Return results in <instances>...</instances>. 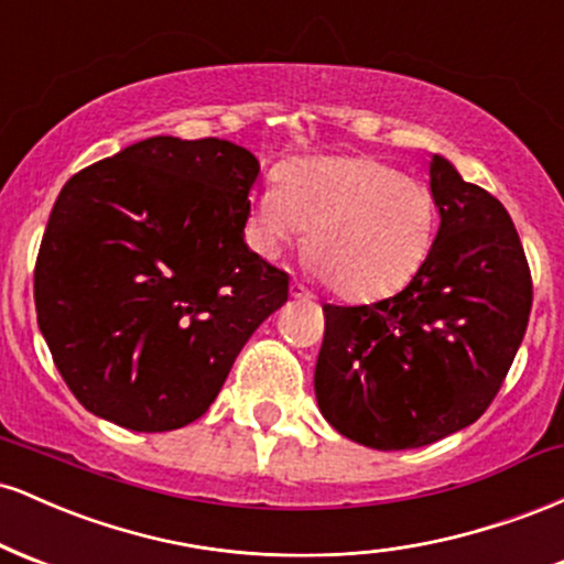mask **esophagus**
Returning a JSON list of instances; mask_svg holds the SVG:
<instances>
[{"instance_id":"obj_1","label":"esophagus","mask_w":564,"mask_h":564,"mask_svg":"<svg viewBox=\"0 0 564 564\" xmlns=\"http://www.w3.org/2000/svg\"><path fill=\"white\" fill-rule=\"evenodd\" d=\"M291 296H294V300H307L310 289L300 281H291Z\"/></svg>"}]
</instances>
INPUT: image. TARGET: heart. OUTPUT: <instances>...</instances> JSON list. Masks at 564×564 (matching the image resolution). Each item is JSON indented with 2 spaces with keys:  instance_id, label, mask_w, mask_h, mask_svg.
I'll list each match as a JSON object with an SVG mask.
<instances>
[{
  "instance_id": "b5f03b06",
  "label": "heart",
  "mask_w": 564,
  "mask_h": 564,
  "mask_svg": "<svg viewBox=\"0 0 564 564\" xmlns=\"http://www.w3.org/2000/svg\"><path fill=\"white\" fill-rule=\"evenodd\" d=\"M435 225L430 187L371 156L291 161L251 209V236L264 254L310 228V264L347 300H381L411 283Z\"/></svg>"
}]
</instances>
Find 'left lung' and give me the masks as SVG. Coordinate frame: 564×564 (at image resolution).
Segmentation results:
<instances>
[{
    "mask_svg": "<svg viewBox=\"0 0 564 564\" xmlns=\"http://www.w3.org/2000/svg\"><path fill=\"white\" fill-rule=\"evenodd\" d=\"M440 230L400 294L323 304L315 398L336 432L377 451L422 448L488 411L525 336L533 281L509 212L432 156Z\"/></svg>",
    "mask_w": 564,
    "mask_h": 564,
    "instance_id": "8db88e82",
    "label": "left lung"
}]
</instances>
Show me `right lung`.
Segmentation results:
<instances>
[{"mask_svg": "<svg viewBox=\"0 0 564 564\" xmlns=\"http://www.w3.org/2000/svg\"><path fill=\"white\" fill-rule=\"evenodd\" d=\"M260 161L148 138L63 185L34 270L36 321L74 398L132 432L209 411L289 273L243 243Z\"/></svg>", "mask_w": 564, "mask_h": 564, "instance_id": "1", "label": "right lung"}]
</instances>
